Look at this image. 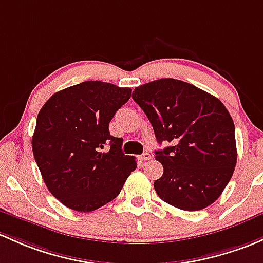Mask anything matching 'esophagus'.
Returning a JSON list of instances; mask_svg holds the SVG:
<instances>
[{"label": "esophagus", "mask_w": 263, "mask_h": 263, "mask_svg": "<svg viewBox=\"0 0 263 263\" xmlns=\"http://www.w3.org/2000/svg\"><path fill=\"white\" fill-rule=\"evenodd\" d=\"M140 161L143 162V161H148V160H151V154L150 153H143L141 156L139 157Z\"/></svg>", "instance_id": "1"}]
</instances>
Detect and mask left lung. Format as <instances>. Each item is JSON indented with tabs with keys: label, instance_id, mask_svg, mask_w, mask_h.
I'll return each mask as SVG.
<instances>
[{
	"label": "left lung",
	"instance_id": "left-lung-1",
	"mask_svg": "<svg viewBox=\"0 0 263 263\" xmlns=\"http://www.w3.org/2000/svg\"><path fill=\"white\" fill-rule=\"evenodd\" d=\"M132 98L153 124L157 142L171 143L155 151L164 166L154 182L160 199L187 212L214 203L237 162L234 123L224 104L173 78L140 85Z\"/></svg>",
	"mask_w": 263,
	"mask_h": 263
}]
</instances>
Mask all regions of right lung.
Segmentation results:
<instances>
[{"label": "right lung", "instance_id": "add662e5", "mask_svg": "<svg viewBox=\"0 0 263 263\" xmlns=\"http://www.w3.org/2000/svg\"><path fill=\"white\" fill-rule=\"evenodd\" d=\"M132 89L88 81L48 99L37 115L32 153L49 192L65 206L92 212L109 203L137 167L109 134L116 112Z\"/></svg>", "mask_w": 263, "mask_h": 263}]
</instances>
